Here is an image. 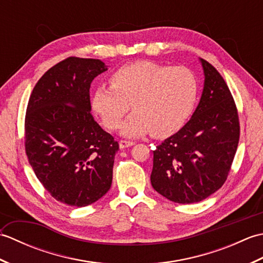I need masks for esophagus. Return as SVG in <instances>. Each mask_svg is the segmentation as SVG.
<instances>
[{
  "instance_id": "34e87169",
  "label": "esophagus",
  "mask_w": 263,
  "mask_h": 263,
  "mask_svg": "<svg viewBox=\"0 0 263 263\" xmlns=\"http://www.w3.org/2000/svg\"><path fill=\"white\" fill-rule=\"evenodd\" d=\"M133 144H136L135 141H128V140H121L120 141V148L121 149H124L127 147H131Z\"/></svg>"
}]
</instances>
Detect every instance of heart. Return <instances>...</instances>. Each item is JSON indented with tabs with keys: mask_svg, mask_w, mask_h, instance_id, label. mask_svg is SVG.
I'll return each instance as SVG.
<instances>
[{
	"mask_svg": "<svg viewBox=\"0 0 263 263\" xmlns=\"http://www.w3.org/2000/svg\"><path fill=\"white\" fill-rule=\"evenodd\" d=\"M197 97V77L185 66L137 61L117 69L110 77V86L96 88L92 108L108 130H116L132 104L136 111L122 132L128 137L152 133L161 138L184 124Z\"/></svg>",
	"mask_w": 263,
	"mask_h": 263,
	"instance_id": "heart-1",
	"label": "heart"
}]
</instances>
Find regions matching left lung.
I'll return each mask as SVG.
<instances>
[{"label": "left lung", "mask_w": 263, "mask_h": 263, "mask_svg": "<svg viewBox=\"0 0 263 263\" xmlns=\"http://www.w3.org/2000/svg\"><path fill=\"white\" fill-rule=\"evenodd\" d=\"M204 87L190 121L154 150L153 187L176 203H195L227 180L239 140L238 111L224 78L201 59Z\"/></svg>", "instance_id": "8db88e82"}]
</instances>
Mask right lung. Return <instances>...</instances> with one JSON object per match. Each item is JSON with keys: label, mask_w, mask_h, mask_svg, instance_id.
<instances>
[{"label": "right lung", "mask_w": 263, "mask_h": 263, "mask_svg": "<svg viewBox=\"0 0 263 263\" xmlns=\"http://www.w3.org/2000/svg\"><path fill=\"white\" fill-rule=\"evenodd\" d=\"M107 70L96 59L70 57L33 87L25 117L30 166L52 197L86 206L107 193L119 142L91 115L90 83Z\"/></svg>", "instance_id": "1"}]
</instances>
